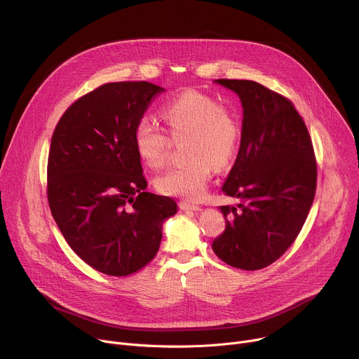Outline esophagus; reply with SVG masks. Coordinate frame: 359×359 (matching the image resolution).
Instances as JSON below:
<instances>
[{"instance_id": "34e87169", "label": "esophagus", "mask_w": 359, "mask_h": 359, "mask_svg": "<svg viewBox=\"0 0 359 359\" xmlns=\"http://www.w3.org/2000/svg\"><path fill=\"white\" fill-rule=\"evenodd\" d=\"M179 208L182 210H191V212H200L201 210V208L197 206V204H193V203H189V201H180Z\"/></svg>"}]
</instances>
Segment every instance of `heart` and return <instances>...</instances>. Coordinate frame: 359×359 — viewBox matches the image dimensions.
<instances>
[{
  "label": "heart",
  "instance_id": "heart-1",
  "mask_svg": "<svg viewBox=\"0 0 359 359\" xmlns=\"http://www.w3.org/2000/svg\"><path fill=\"white\" fill-rule=\"evenodd\" d=\"M163 119L173 139L187 136V162L175 166L156 179V187L166 196L197 200L206 193L216 168L227 166L236 156L238 125L216 99L189 90L163 108ZM135 146L140 159L159 169L169 158L170 139L153 118L143 116L135 126Z\"/></svg>",
  "mask_w": 359,
  "mask_h": 359
}]
</instances>
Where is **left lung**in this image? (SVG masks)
<instances>
[{"label": "left lung", "instance_id": "obj_1", "mask_svg": "<svg viewBox=\"0 0 359 359\" xmlns=\"http://www.w3.org/2000/svg\"><path fill=\"white\" fill-rule=\"evenodd\" d=\"M243 107L237 159L222 187L240 200L222 206L226 230L212 247L226 264L260 270L287 251L311 209L317 163L311 137L291 102L254 81L216 79Z\"/></svg>", "mask_w": 359, "mask_h": 359}]
</instances>
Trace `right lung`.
Segmentation results:
<instances>
[{
    "mask_svg": "<svg viewBox=\"0 0 359 359\" xmlns=\"http://www.w3.org/2000/svg\"><path fill=\"white\" fill-rule=\"evenodd\" d=\"M150 82H112L79 97L60 119L48 156V201L69 247L115 277L155 257L173 198L146 191L135 126L151 99Z\"/></svg>",
    "mask_w": 359,
    "mask_h": 359,
    "instance_id": "obj_1",
    "label": "right lung"
}]
</instances>
